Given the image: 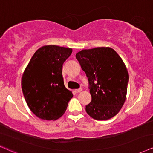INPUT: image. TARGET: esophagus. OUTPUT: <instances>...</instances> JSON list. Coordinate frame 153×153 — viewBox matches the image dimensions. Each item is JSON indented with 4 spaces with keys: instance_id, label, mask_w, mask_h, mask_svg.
<instances>
[{
    "instance_id": "esophagus-1",
    "label": "esophagus",
    "mask_w": 153,
    "mask_h": 153,
    "mask_svg": "<svg viewBox=\"0 0 153 153\" xmlns=\"http://www.w3.org/2000/svg\"><path fill=\"white\" fill-rule=\"evenodd\" d=\"M82 88H80V89H77V90H74V92H75V93L78 94V93H79V92H80L81 91H82Z\"/></svg>"
}]
</instances>
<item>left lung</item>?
Wrapping results in <instances>:
<instances>
[{"mask_svg": "<svg viewBox=\"0 0 153 153\" xmlns=\"http://www.w3.org/2000/svg\"><path fill=\"white\" fill-rule=\"evenodd\" d=\"M75 57L88 78L92 101L85 107L88 114L100 121L114 117L125 102L129 80L123 60L109 47L83 49Z\"/></svg>", "mask_w": 153, "mask_h": 153, "instance_id": "1", "label": "left lung"}]
</instances>
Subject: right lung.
<instances>
[{"instance_id": "add662e5", "label": "right lung", "mask_w": 153, "mask_h": 153, "mask_svg": "<svg viewBox=\"0 0 153 153\" xmlns=\"http://www.w3.org/2000/svg\"><path fill=\"white\" fill-rule=\"evenodd\" d=\"M72 49L44 46L34 53L22 77L25 101L34 114L44 120H56L67 109L72 92L64 85L63 64Z\"/></svg>"}]
</instances>
